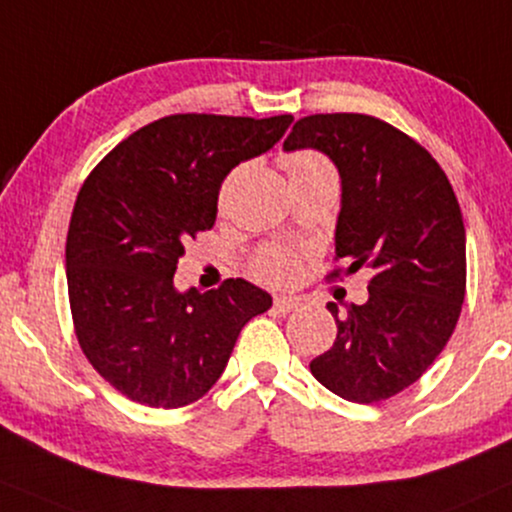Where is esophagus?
Returning <instances> with one entry per match:
<instances>
[{
	"instance_id": "obj_1",
	"label": "esophagus",
	"mask_w": 512,
	"mask_h": 512,
	"mask_svg": "<svg viewBox=\"0 0 512 512\" xmlns=\"http://www.w3.org/2000/svg\"><path fill=\"white\" fill-rule=\"evenodd\" d=\"M299 306H301V301L294 299V296H275V308L280 313H292Z\"/></svg>"
}]
</instances>
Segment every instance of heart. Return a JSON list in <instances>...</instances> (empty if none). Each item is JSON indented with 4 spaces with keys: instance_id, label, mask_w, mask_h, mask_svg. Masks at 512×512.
I'll return each mask as SVG.
<instances>
[{
    "instance_id": "b5f03b06",
    "label": "heart",
    "mask_w": 512,
    "mask_h": 512,
    "mask_svg": "<svg viewBox=\"0 0 512 512\" xmlns=\"http://www.w3.org/2000/svg\"><path fill=\"white\" fill-rule=\"evenodd\" d=\"M280 161L282 168L287 170L289 180L301 178V175H334L332 163L315 149H292L287 151V154H282ZM220 197H225V189ZM254 268L256 275L263 277L266 282L285 285V282H289L296 275L299 263H296L294 254H289L282 246H266V249L256 256Z\"/></svg>"
}]
</instances>
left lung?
Wrapping results in <instances>:
<instances>
[{"label":"left lung","mask_w":512,"mask_h":512,"mask_svg":"<svg viewBox=\"0 0 512 512\" xmlns=\"http://www.w3.org/2000/svg\"><path fill=\"white\" fill-rule=\"evenodd\" d=\"M318 149L342 178L327 280L368 268V301L339 313L311 372L346 401L375 403L418 382L444 351L465 299V225L446 173L406 132L365 113L299 118L285 149Z\"/></svg>","instance_id":"obj_1"}]
</instances>
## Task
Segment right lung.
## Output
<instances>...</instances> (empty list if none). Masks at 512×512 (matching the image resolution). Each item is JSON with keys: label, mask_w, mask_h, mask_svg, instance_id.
Instances as JSON below:
<instances>
[{"label": "right lung", "mask_w": 512, "mask_h": 512, "mask_svg": "<svg viewBox=\"0 0 512 512\" xmlns=\"http://www.w3.org/2000/svg\"><path fill=\"white\" fill-rule=\"evenodd\" d=\"M294 118L175 113L132 132L87 175L66 237L75 337L130 401L182 408L223 375L242 327L273 306L251 282L178 292L185 244L211 230L237 163L268 151Z\"/></svg>", "instance_id": "1"}]
</instances>
